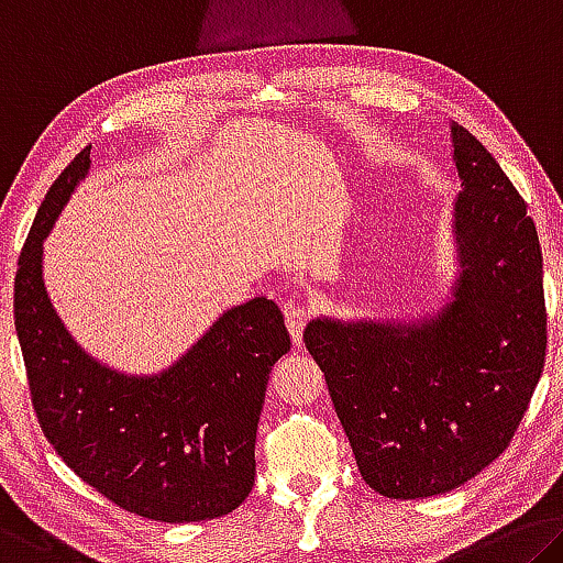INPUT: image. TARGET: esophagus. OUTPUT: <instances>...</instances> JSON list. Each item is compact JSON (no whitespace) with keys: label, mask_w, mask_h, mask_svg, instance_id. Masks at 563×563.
Masks as SVG:
<instances>
[{"label":"esophagus","mask_w":563,"mask_h":563,"mask_svg":"<svg viewBox=\"0 0 563 563\" xmlns=\"http://www.w3.org/2000/svg\"><path fill=\"white\" fill-rule=\"evenodd\" d=\"M310 318V310L306 306H290L285 308V323H288V330L292 335V343L298 347L302 345V330H306V323Z\"/></svg>","instance_id":"obj_1"}]
</instances>
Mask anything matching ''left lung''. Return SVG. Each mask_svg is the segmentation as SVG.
I'll use <instances>...</instances> for the list:
<instances>
[{"mask_svg":"<svg viewBox=\"0 0 563 563\" xmlns=\"http://www.w3.org/2000/svg\"><path fill=\"white\" fill-rule=\"evenodd\" d=\"M453 298L418 320H310L365 484L388 498L441 496L511 443L547 358L543 257L526 202L494 155L451 122Z\"/></svg>","mask_w":563,"mask_h":563,"instance_id":"left-lung-1","label":"left lung"}]
</instances>
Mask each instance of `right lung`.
<instances>
[{
  "mask_svg": "<svg viewBox=\"0 0 563 563\" xmlns=\"http://www.w3.org/2000/svg\"><path fill=\"white\" fill-rule=\"evenodd\" d=\"M87 169L89 147L49 187L16 263L14 328L40 426L62 461L124 511L165 523L225 516L255 484L267 378L290 351L283 313L267 298L230 308L155 376L95 361L42 275L44 238Z\"/></svg>",
  "mask_w": 563,
  "mask_h": 563,
  "instance_id": "right-lung-1",
  "label": "right lung"
}]
</instances>
